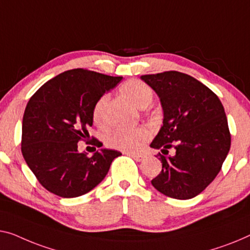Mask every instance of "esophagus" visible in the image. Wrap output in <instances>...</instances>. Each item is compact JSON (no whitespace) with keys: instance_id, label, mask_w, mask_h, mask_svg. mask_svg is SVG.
Here are the masks:
<instances>
[{"instance_id":"esophagus-1","label":"esophagus","mask_w":250,"mask_h":250,"mask_svg":"<svg viewBox=\"0 0 250 250\" xmlns=\"http://www.w3.org/2000/svg\"><path fill=\"white\" fill-rule=\"evenodd\" d=\"M129 156H131V157L135 159L136 162H141L145 158V156L141 154H129Z\"/></svg>"}]
</instances>
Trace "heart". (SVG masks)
<instances>
[{
	"mask_svg": "<svg viewBox=\"0 0 250 250\" xmlns=\"http://www.w3.org/2000/svg\"><path fill=\"white\" fill-rule=\"evenodd\" d=\"M121 92L138 107H146L154 99L152 89L139 80H130L121 86ZM109 102V95L104 94L100 98L93 107L92 117L98 125H105L104 112ZM150 130L147 126H138L131 130H115L107 137V146L125 152H137L150 139Z\"/></svg>",
	"mask_w": 250,
	"mask_h": 250,
	"instance_id": "heart-1",
	"label": "heart"
}]
</instances>
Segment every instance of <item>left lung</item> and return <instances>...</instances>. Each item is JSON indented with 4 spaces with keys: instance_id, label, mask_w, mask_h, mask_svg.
Instances as JSON below:
<instances>
[{
    "instance_id": "1",
    "label": "left lung",
    "mask_w": 250,
    "mask_h": 250,
    "mask_svg": "<svg viewBox=\"0 0 250 250\" xmlns=\"http://www.w3.org/2000/svg\"><path fill=\"white\" fill-rule=\"evenodd\" d=\"M140 78L157 93L164 112L150 144L162 149L163 168L151 184L166 196L192 199L214 180L229 152L231 136L222 103L200 81L176 70ZM170 147L177 150L174 156H168Z\"/></svg>"
}]
</instances>
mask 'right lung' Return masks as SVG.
Masks as SVG:
<instances>
[{"label": "right lung", "instance_id": "add662e5", "mask_svg": "<svg viewBox=\"0 0 250 250\" xmlns=\"http://www.w3.org/2000/svg\"><path fill=\"white\" fill-rule=\"evenodd\" d=\"M122 77L83 68L46 82L31 98L22 120L21 151L29 168L47 191L76 197L101 183L121 152L101 149L88 157L77 143L88 135L93 107ZM98 139L93 138L92 144Z\"/></svg>", "mask_w": 250, "mask_h": 250}]
</instances>
